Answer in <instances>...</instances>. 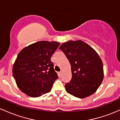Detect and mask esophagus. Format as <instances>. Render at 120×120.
Listing matches in <instances>:
<instances>
[{
	"instance_id": "34e87169",
	"label": "esophagus",
	"mask_w": 120,
	"mask_h": 120,
	"mask_svg": "<svg viewBox=\"0 0 120 120\" xmlns=\"http://www.w3.org/2000/svg\"><path fill=\"white\" fill-rule=\"evenodd\" d=\"M58 75L59 77H60V76H61V75H62V72H61V71L59 72L58 73Z\"/></svg>"
}]
</instances>
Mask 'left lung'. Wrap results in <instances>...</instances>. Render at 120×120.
Segmentation results:
<instances>
[{
	"mask_svg": "<svg viewBox=\"0 0 120 120\" xmlns=\"http://www.w3.org/2000/svg\"><path fill=\"white\" fill-rule=\"evenodd\" d=\"M59 49L71 64L72 78L65 84L67 92L79 98L92 95L104 78L103 62L98 54L81 40L64 43Z\"/></svg>",
	"mask_w": 120,
	"mask_h": 120,
	"instance_id": "8db88e82",
	"label": "left lung"
}]
</instances>
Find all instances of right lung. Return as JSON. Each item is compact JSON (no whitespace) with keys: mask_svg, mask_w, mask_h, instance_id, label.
<instances>
[{"mask_svg":"<svg viewBox=\"0 0 120 120\" xmlns=\"http://www.w3.org/2000/svg\"><path fill=\"white\" fill-rule=\"evenodd\" d=\"M60 45L56 41H38L19 53L12 73L19 89L33 98L49 92L58 79L51 57Z\"/></svg>","mask_w":120,"mask_h":120,"instance_id":"add662e5","label":"right lung"}]
</instances>
